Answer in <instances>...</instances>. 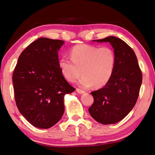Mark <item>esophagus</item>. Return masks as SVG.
<instances>
[{
    "label": "esophagus",
    "instance_id": "obj_1",
    "mask_svg": "<svg viewBox=\"0 0 155 155\" xmlns=\"http://www.w3.org/2000/svg\"><path fill=\"white\" fill-rule=\"evenodd\" d=\"M76 91L78 93H79V94H83V93H84L85 92L84 91V90H81V89H79V88H77L76 89Z\"/></svg>",
    "mask_w": 155,
    "mask_h": 155
}]
</instances>
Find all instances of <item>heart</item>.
<instances>
[{
  "mask_svg": "<svg viewBox=\"0 0 155 155\" xmlns=\"http://www.w3.org/2000/svg\"><path fill=\"white\" fill-rule=\"evenodd\" d=\"M71 59L63 57L59 68L63 77L74 83L82 74L79 81L84 87L94 86L96 88L104 86L111 78L116 63L115 53L109 46L99 47L81 44L70 51Z\"/></svg>",
  "mask_w": 155,
  "mask_h": 155,
  "instance_id": "obj_1",
  "label": "heart"
}]
</instances>
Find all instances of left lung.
Wrapping results in <instances>:
<instances>
[{
  "label": "left lung",
  "mask_w": 155,
  "mask_h": 155,
  "mask_svg": "<svg viewBox=\"0 0 155 155\" xmlns=\"http://www.w3.org/2000/svg\"><path fill=\"white\" fill-rule=\"evenodd\" d=\"M93 41L109 42L114 48L116 63L109 82L91 92L94 103L88 110L98 123L114 124L123 119L135 106L142 84V71L135 52L124 40L109 36Z\"/></svg>",
  "instance_id": "1"
}]
</instances>
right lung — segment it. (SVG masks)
<instances>
[{
    "label": "right lung",
    "instance_id": "right-lung-1",
    "mask_svg": "<svg viewBox=\"0 0 155 155\" xmlns=\"http://www.w3.org/2000/svg\"><path fill=\"white\" fill-rule=\"evenodd\" d=\"M61 40L40 38L23 51L13 74L15 99L21 115L34 126L48 129L63 115L64 96L75 90L59 68Z\"/></svg>",
    "mask_w": 155,
    "mask_h": 155
}]
</instances>
